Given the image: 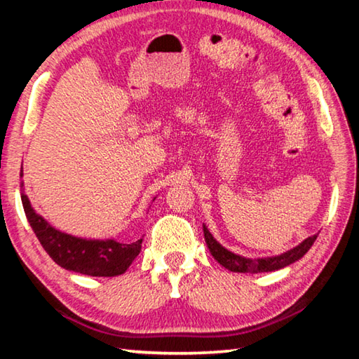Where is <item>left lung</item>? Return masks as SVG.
Listing matches in <instances>:
<instances>
[{"mask_svg":"<svg viewBox=\"0 0 359 359\" xmlns=\"http://www.w3.org/2000/svg\"><path fill=\"white\" fill-rule=\"evenodd\" d=\"M203 231H204L205 244L209 247V252L212 257L218 261V263H220L223 267H226V269L231 272H250V274L278 271L290 264H293L294 261L301 259L304 255L309 252V248L313 245L315 239H317V234H315L312 238L304 239L301 244H297L296 247L290 248L288 252L276 255V257L247 258V257H242V255L228 250V248H224L220 242L210 234L209 228L205 226L204 223H203Z\"/></svg>","mask_w":359,"mask_h":359,"instance_id":"1","label":"left lung"}]
</instances>
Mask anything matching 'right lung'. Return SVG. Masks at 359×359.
<instances>
[{
  "instance_id": "1",
  "label": "right lung",
  "mask_w": 359,
  "mask_h": 359,
  "mask_svg": "<svg viewBox=\"0 0 359 359\" xmlns=\"http://www.w3.org/2000/svg\"><path fill=\"white\" fill-rule=\"evenodd\" d=\"M23 175V168L20 177ZM20 198L23 210L33 228L36 238L58 266L66 271L92 277H115L123 274L141 252L142 239L135 242H121L114 238L87 239L77 238L53 228L44 217L32 208L20 182Z\"/></svg>"
}]
</instances>
